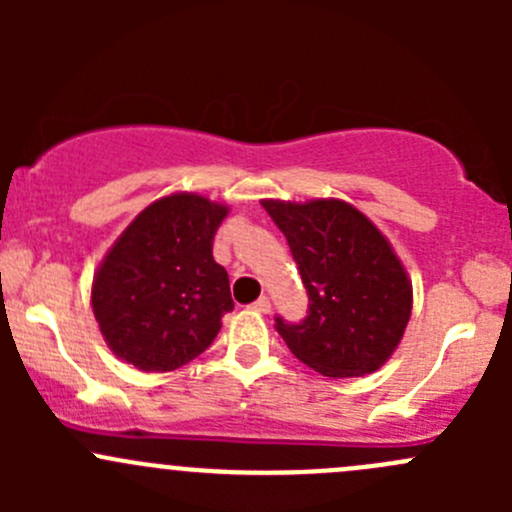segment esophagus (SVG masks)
Segmentation results:
<instances>
[{"mask_svg":"<svg viewBox=\"0 0 512 512\" xmlns=\"http://www.w3.org/2000/svg\"><path fill=\"white\" fill-rule=\"evenodd\" d=\"M252 309H257V312H262V314H267L272 309V302H270V297H260L257 299L255 304H252Z\"/></svg>","mask_w":512,"mask_h":512,"instance_id":"34e87169","label":"esophagus"}]
</instances>
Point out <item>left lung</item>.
Masks as SVG:
<instances>
[{
  "instance_id": "left-lung-1",
  "label": "left lung",
  "mask_w": 512,
  "mask_h": 512,
  "mask_svg": "<svg viewBox=\"0 0 512 512\" xmlns=\"http://www.w3.org/2000/svg\"><path fill=\"white\" fill-rule=\"evenodd\" d=\"M307 289V317L275 329L289 352L324 376H364L384 366L411 317V282L386 237L342 200H265Z\"/></svg>"
}]
</instances>
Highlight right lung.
<instances>
[{
    "label": "right lung",
    "mask_w": 512,
    "mask_h": 512,
    "mask_svg": "<svg viewBox=\"0 0 512 512\" xmlns=\"http://www.w3.org/2000/svg\"><path fill=\"white\" fill-rule=\"evenodd\" d=\"M227 208L190 193L148 205L126 227L91 289L108 347L141 371H173L200 356L232 312L230 280L213 260Z\"/></svg>",
    "instance_id": "add662e5"
}]
</instances>
